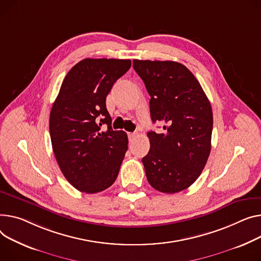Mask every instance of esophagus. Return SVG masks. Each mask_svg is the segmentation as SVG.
<instances>
[{
	"label": "esophagus",
	"instance_id": "obj_1",
	"mask_svg": "<svg viewBox=\"0 0 261 261\" xmlns=\"http://www.w3.org/2000/svg\"><path fill=\"white\" fill-rule=\"evenodd\" d=\"M128 137H129V141L132 143V142H134V140L137 137V133H128Z\"/></svg>",
	"mask_w": 261,
	"mask_h": 261
}]
</instances>
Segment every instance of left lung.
<instances>
[{
	"instance_id": "8db88e82",
	"label": "left lung",
	"mask_w": 261,
	"mask_h": 261,
	"mask_svg": "<svg viewBox=\"0 0 261 261\" xmlns=\"http://www.w3.org/2000/svg\"><path fill=\"white\" fill-rule=\"evenodd\" d=\"M133 68L150 94L153 123L163 132H148L150 150L143 158L149 184L163 193H177L201 174L211 151L213 113L199 82L173 61L133 60Z\"/></svg>"
}]
</instances>
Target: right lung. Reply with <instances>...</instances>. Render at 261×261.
<instances>
[{
	"mask_svg": "<svg viewBox=\"0 0 261 261\" xmlns=\"http://www.w3.org/2000/svg\"><path fill=\"white\" fill-rule=\"evenodd\" d=\"M130 67V60L85 59L67 73L52 105V149L64 176L81 192H101L118 175L128 136L112 129L106 97Z\"/></svg>",
	"mask_w": 261,
	"mask_h": 261,
	"instance_id": "right-lung-1",
	"label": "right lung"
}]
</instances>
